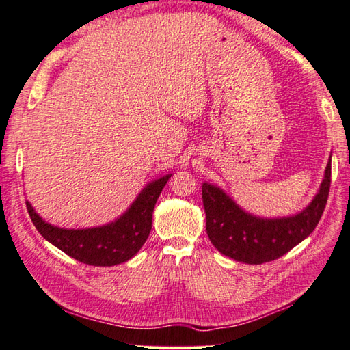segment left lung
<instances>
[{
  "mask_svg": "<svg viewBox=\"0 0 350 350\" xmlns=\"http://www.w3.org/2000/svg\"><path fill=\"white\" fill-rule=\"evenodd\" d=\"M331 187V159L326 165L321 191L306 211L295 217L262 219L243 212L219 188L203 183L206 232L221 254L248 265H262L284 256L321 221Z\"/></svg>",
  "mask_w": 350,
  "mask_h": 350,
  "instance_id": "8db88e82",
  "label": "left lung"
}]
</instances>
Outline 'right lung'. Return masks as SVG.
<instances>
[{
	"label": "right lung",
	"mask_w": 350,
	"mask_h": 350,
	"mask_svg": "<svg viewBox=\"0 0 350 350\" xmlns=\"http://www.w3.org/2000/svg\"><path fill=\"white\" fill-rule=\"evenodd\" d=\"M170 176L148 183L122 218L111 224L66 230L44 222L27 202V211L34 227L44 239L72 258L92 266H114L137 254L152 230V215L162 188Z\"/></svg>",
	"instance_id": "1"
}]
</instances>
